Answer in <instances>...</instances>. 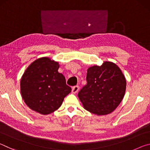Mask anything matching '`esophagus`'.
Here are the masks:
<instances>
[{
  "instance_id": "obj_1",
  "label": "esophagus",
  "mask_w": 150,
  "mask_h": 150,
  "mask_svg": "<svg viewBox=\"0 0 150 150\" xmlns=\"http://www.w3.org/2000/svg\"><path fill=\"white\" fill-rule=\"evenodd\" d=\"M79 89V87L78 85L74 86V87H73L72 88V93H73V94L77 93L78 92Z\"/></svg>"
}]
</instances>
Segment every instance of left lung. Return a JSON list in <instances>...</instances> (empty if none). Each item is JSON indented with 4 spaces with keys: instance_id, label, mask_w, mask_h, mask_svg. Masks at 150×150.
Here are the masks:
<instances>
[{
    "instance_id": "obj_1",
    "label": "left lung",
    "mask_w": 150,
    "mask_h": 150,
    "mask_svg": "<svg viewBox=\"0 0 150 150\" xmlns=\"http://www.w3.org/2000/svg\"><path fill=\"white\" fill-rule=\"evenodd\" d=\"M87 85L78 93L86 110L97 115L110 114L117 108L125 94L126 81L114 63L105 62L101 66L87 69Z\"/></svg>"
}]
</instances>
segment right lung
I'll return each mask as SVG.
<instances>
[{"label": "right lung", "instance_id": "right-lung-1", "mask_svg": "<svg viewBox=\"0 0 150 150\" xmlns=\"http://www.w3.org/2000/svg\"><path fill=\"white\" fill-rule=\"evenodd\" d=\"M57 62L48 57L38 59L29 65L20 81V91L25 103L32 110L48 115L62 105L71 91L65 78L58 72Z\"/></svg>", "mask_w": 150, "mask_h": 150}]
</instances>
